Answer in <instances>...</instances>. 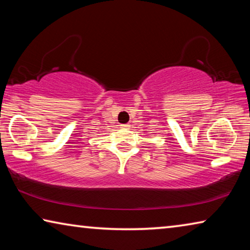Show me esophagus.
I'll use <instances>...</instances> for the list:
<instances>
[{
  "label": "esophagus",
  "instance_id": "34e87169",
  "mask_svg": "<svg viewBox=\"0 0 250 250\" xmlns=\"http://www.w3.org/2000/svg\"><path fill=\"white\" fill-rule=\"evenodd\" d=\"M121 126H122V128H125V129H128V128H130V125H128V124H126V125H121Z\"/></svg>",
  "mask_w": 250,
  "mask_h": 250
}]
</instances>
